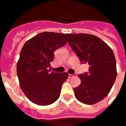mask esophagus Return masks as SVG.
Masks as SVG:
<instances>
[{
    "label": "esophagus",
    "mask_w": 126,
    "mask_h": 126,
    "mask_svg": "<svg viewBox=\"0 0 126 126\" xmlns=\"http://www.w3.org/2000/svg\"><path fill=\"white\" fill-rule=\"evenodd\" d=\"M74 75H72V74H69V78H72V77L74 76Z\"/></svg>",
    "instance_id": "34e87169"
}]
</instances>
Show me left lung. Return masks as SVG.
<instances>
[{
  "label": "left lung",
  "instance_id": "obj_1",
  "mask_svg": "<svg viewBox=\"0 0 126 126\" xmlns=\"http://www.w3.org/2000/svg\"><path fill=\"white\" fill-rule=\"evenodd\" d=\"M68 43L82 63L89 65L88 72L79 74L81 84L74 88L79 102L94 105L108 95L117 76L113 50L98 37L88 33H67Z\"/></svg>",
  "mask_w": 126,
  "mask_h": 126
}]
</instances>
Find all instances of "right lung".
Wrapping results in <instances>:
<instances>
[{
  "mask_svg": "<svg viewBox=\"0 0 126 126\" xmlns=\"http://www.w3.org/2000/svg\"><path fill=\"white\" fill-rule=\"evenodd\" d=\"M67 33L44 32L28 40L23 45L17 63V74L21 90L36 105H49L60 96L63 83L68 74L49 73L48 67L54 52L67 42Z\"/></svg>",
  "mask_w": 126,
  "mask_h": 126,
  "instance_id": "obj_1",
  "label": "right lung"
}]
</instances>
